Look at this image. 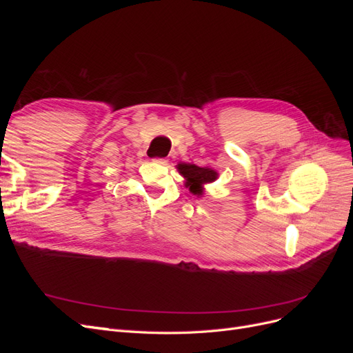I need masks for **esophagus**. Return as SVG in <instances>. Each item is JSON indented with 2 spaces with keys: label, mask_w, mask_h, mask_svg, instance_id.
<instances>
[{
  "label": "esophagus",
  "mask_w": 353,
  "mask_h": 353,
  "mask_svg": "<svg viewBox=\"0 0 353 353\" xmlns=\"http://www.w3.org/2000/svg\"><path fill=\"white\" fill-rule=\"evenodd\" d=\"M153 162H154V163H159V165H166L168 160H166V159H160V157H154Z\"/></svg>",
  "instance_id": "obj_1"
}]
</instances>
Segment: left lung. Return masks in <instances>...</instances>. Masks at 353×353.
Segmentation results:
<instances>
[{"mask_svg":"<svg viewBox=\"0 0 353 353\" xmlns=\"http://www.w3.org/2000/svg\"><path fill=\"white\" fill-rule=\"evenodd\" d=\"M176 169L181 176L185 179V187L197 197H201L205 193V185L216 181L219 174L215 169L209 166H197L191 163H178Z\"/></svg>","mask_w":353,"mask_h":353,"instance_id":"obj_1","label":"left lung"}]
</instances>
